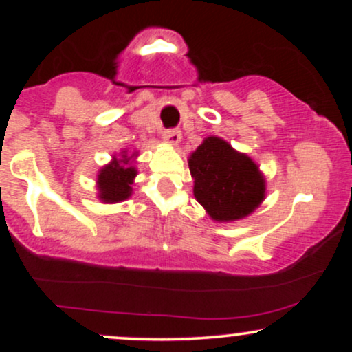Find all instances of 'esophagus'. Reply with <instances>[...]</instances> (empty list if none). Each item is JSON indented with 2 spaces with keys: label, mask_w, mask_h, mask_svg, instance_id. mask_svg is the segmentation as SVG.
<instances>
[{
  "label": "esophagus",
  "mask_w": 352,
  "mask_h": 352,
  "mask_svg": "<svg viewBox=\"0 0 352 352\" xmlns=\"http://www.w3.org/2000/svg\"><path fill=\"white\" fill-rule=\"evenodd\" d=\"M180 139H182V134L180 131H177V129H170V131L164 132V140L168 145H179Z\"/></svg>",
  "instance_id": "34e87169"
}]
</instances>
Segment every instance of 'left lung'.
<instances>
[{"label": "left lung", "instance_id": "left-lung-1", "mask_svg": "<svg viewBox=\"0 0 352 352\" xmlns=\"http://www.w3.org/2000/svg\"><path fill=\"white\" fill-rule=\"evenodd\" d=\"M193 197L218 223L236 221L263 204L266 180L252 157L238 152L221 137L204 139L188 157Z\"/></svg>", "mask_w": 352, "mask_h": 352}]
</instances>
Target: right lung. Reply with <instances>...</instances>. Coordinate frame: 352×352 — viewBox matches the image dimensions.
<instances>
[{"instance_id": "obj_1", "label": "right lung", "mask_w": 352, "mask_h": 352, "mask_svg": "<svg viewBox=\"0 0 352 352\" xmlns=\"http://www.w3.org/2000/svg\"><path fill=\"white\" fill-rule=\"evenodd\" d=\"M139 152H129L127 148L112 155V160L99 168L98 180V199L102 204H119L132 197V184L137 177L135 159Z\"/></svg>"}]
</instances>
